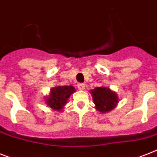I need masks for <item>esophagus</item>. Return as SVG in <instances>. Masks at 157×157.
<instances>
[{
  "label": "esophagus",
  "instance_id": "1",
  "mask_svg": "<svg viewBox=\"0 0 157 157\" xmlns=\"http://www.w3.org/2000/svg\"><path fill=\"white\" fill-rule=\"evenodd\" d=\"M77 88L79 89V90H81V91H82V90H84L85 89V85H84V84H78V85H77Z\"/></svg>",
  "mask_w": 157,
  "mask_h": 157
}]
</instances>
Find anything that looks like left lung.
Instances as JSON below:
<instances>
[{"mask_svg": "<svg viewBox=\"0 0 157 157\" xmlns=\"http://www.w3.org/2000/svg\"><path fill=\"white\" fill-rule=\"evenodd\" d=\"M95 109L101 113H107L118 105L119 98L116 92L105 86L96 87L90 90Z\"/></svg>", "mask_w": 157, "mask_h": 157, "instance_id": "left-lung-1", "label": "left lung"}]
</instances>
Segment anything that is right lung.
I'll list each match as a JSON object with an SVG mask.
<instances>
[{
    "label": "right lung",
    "instance_id": "right-lung-1",
    "mask_svg": "<svg viewBox=\"0 0 157 157\" xmlns=\"http://www.w3.org/2000/svg\"><path fill=\"white\" fill-rule=\"evenodd\" d=\"M76 92L72 85L56 86L51 89L49 95L45 98L48 106L56 111H62L67 103V100L73 93Z\"/></svg>",
    "mask_w": 157,
    "mask_h": 157
}]
</instances>
